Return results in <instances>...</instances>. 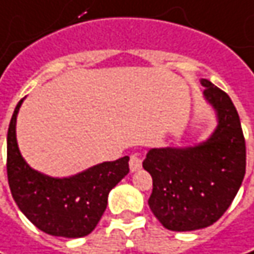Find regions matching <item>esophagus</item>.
Returning a JSON list of instances; mask_svg holds the SVG:
<instances>
[{"instance_id":"obj_1","label":"esophagus","mask_w":254,"mask_h":254,"mask_svg":"<svg viewBox=\"0 0 254 254\" xmlns=\"http://www.w3.org/2000/svg\"><path fill=\"white\" fill-rule=\"evenodd\" d=\"M130 170H131V172L141 170V160H140V157H137V155H131L130 157Z\"/></svg>"}]
</instances>
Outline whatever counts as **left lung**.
I'll return each mask as SVG.
<instances>
[{
  "label": "left lung",
  "instance_id": "8db88e82",
  "mask_svg": "<svg viewBox=\"0 0 254 254\" xmlns=\"http://www.w3.org/2000/svg\"><path fill=\"white\" fill-rule=\"evenodd\" d=\"M203 100L216 127L188 147L151 148L142 161L152 177L150 209L165 229L190 232L213 225L230 206L246 172V144L236 107L208 79Z\"/></svg>",
  "mask_w": 254,
  "mask_h": 254
}]
</instances>
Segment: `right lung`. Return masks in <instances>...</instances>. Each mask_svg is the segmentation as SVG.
I'll list each match as a JSON object with an SVG mask.
<instances>
[{
	"mask_svg": "<svg viewBox=\"0 0 254 254\" xmlns=\"http://www.w3.org/2000/svg\"><path fill=\"white\" fill-rule=\"evenodd\" d=\"M16 104L6 135V174L15 203L38 229L67 239L92 233L110 190L128 174V157L104 161L70 177H51L25 161L16 141Z\"/></svg>",
	"mask_w": 254,
	"mask_h": 254,
	"instance_id": "obj_1",
	"label": "right lung"
}]
</instances>
